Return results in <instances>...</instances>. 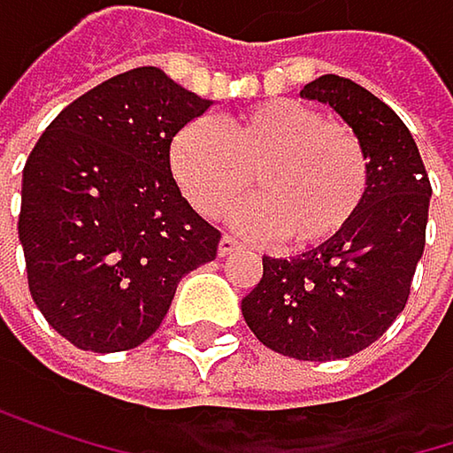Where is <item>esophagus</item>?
<instances>
[{
	"mask_svg": "<svg viewBox=\"0 0 453 453\" xmlns=\"http://www.w3.org/2000/svg\"><path fill=\"white\" fill-rule=\"evenodd\" d=\"M239 250H242V244L234 242L231 236H222L219 244H217V255H219V257H228V255H234V252H239Z\"/></svg>",
	"mask_w": 453,
	"mask_h": 453,
	"instance_id": "obj_1",
	"label": "esophagus"
}]
</instances>
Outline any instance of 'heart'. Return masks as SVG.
Here are the masks:
<instances>
[{"label":"heart","mask_w":453,"mask_h":453,"mask_svg":"<svg viewBox=\"0 0 453 453\" xmlns=\"http://www.w3.org/2000/svg\"><path fill=\"white\" fill-rule=\"evenodd\" d=\"M169 169L206 217L228 211L247 190L257 201L236 214L250 239L296 252L327 247L357 219L368 196V152L351 128L298 102L271 99L219 123H185L169 144Z\"/></svg>","instance_id":"b5f03b06"}]
</instances>
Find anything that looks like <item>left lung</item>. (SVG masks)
<instances>
[{
    "label": "left lung",
    "instance_id": "left-lung-1",
    "mask_svg": "<svg viewBox=\"0 0 453 453\" xmlns=\"http://www.w3.org/2000/svg\"><path fill=\"white\" fill-rule=\"evenodd\" d=\"M303 99L333 107L368 152V196L349 231L296 257H263L242 301L255 338L296 360L327 363L371 346L405 309L425 252L430 177L405 123L363 85L322 74Z\"/></svg>",
    "mask_w": 453,
    "mask_h": 453
}]
</instances>
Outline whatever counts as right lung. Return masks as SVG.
<instances>
[{
  "label": "right lung",
  "mask_w": 453,
  "mask_h": 453,
  "mask_svg": "<svg viewBox=\"0 0 453 453\" xmlns=\"http://www.w3.org/2000/svg\"><path fill=\"white\" fill-rule=\"evenodd\" d=\"M211 107L139 66L82 93L31 150L18 239L28 289L85 351H126L164 322L177 284L214 260L219 234L182 198L174 134Z\"/></svg>",
  "instance_id": "right-lung-1"
}]
</instances>
